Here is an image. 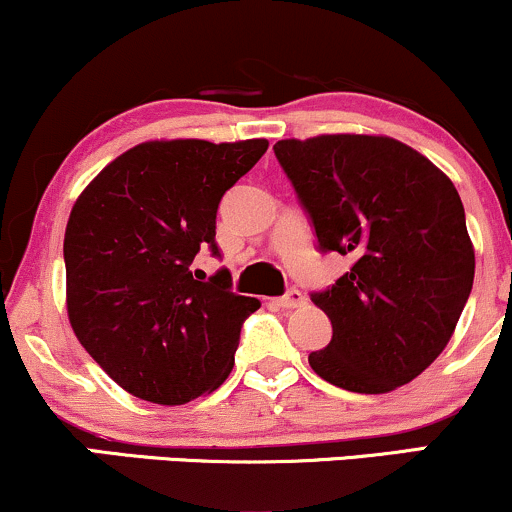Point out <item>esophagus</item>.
<instances>
[{"mask_svg": "<svg viewBox=\"0 0 512 512\" xmlns=\"http://www.w3.org/2000/svg\"><path fill=\"white\" fill-rule=\"evenodd\" d=\"M305 303V296L298 289H289L284 293L281 298H276V305L284 310H291V308H301V305Z\"/></svg>", "mask_w": 512, "mask_h": 512, "instance_id": "34e87169", "label": "esophagus"}]
</instances>
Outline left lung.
Wrapping results in <instances>:
<instances>
[{
	"instance_id": "left-lung-1",
	"label": "left lung",
	"mask_w": 512,
	"mask_h": 512,
	"mask_svg": "<svg viewBox=\"0 0 512 512\" xmlns=\"http://www.w3.org/2000/svg\"><path fill=\"white\" fill-rule=\"evenodd\" d=\"M274 156L315 228L317 250L354 264L310 298L332 322L308 356L327 383L383 395L450 342L474 284L462 199L411 146L368 134L281 139Z\"/></svg>"
}]
</instances>
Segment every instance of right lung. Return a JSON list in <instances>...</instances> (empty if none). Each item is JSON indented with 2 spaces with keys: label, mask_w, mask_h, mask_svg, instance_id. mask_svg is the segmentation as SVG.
Wrapping results in <instances>:
<instances>
[{
  "label": "right lung",
  "mask_w": 512,
  "mask_h": 512,
  "mask_svg": "<svg viewBox=\"0 0 512 512\" xmlns=\"http://www.w3.org/2000/svg\"><path fill=\"white\" fill-rule=\"evenodd\" d=\"M267 139L134 146L76 199L64 233L67 313L81 346L129 395L185 404L233 368L240 327L260 308L231 274L192 272L221 257L216 209L260 161Z\"/></svg>",
  "instance_id": "obj_1"
}]
</instances>
